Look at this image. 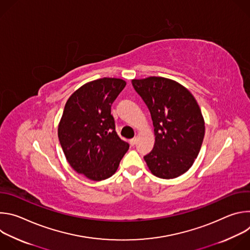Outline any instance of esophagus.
I'll return each instance as SVG.
<instances>
[{
    "label": "esophagus",
    "mask_w": 250,
    "mask_h": 250,
    "mask_svg": "<svg viewBox=\"0 0 250 250\" xmlns=\"http://www.w3.org/2000/svg\"><path fill=\"white\" fill-rule=\"evenodd\" d=\"M136 142H137V138H136V137H133V138H131V139L129 140V144H130L131 146H134L136 145Z\"/></svg>",
    "instance_id": "1"
}]
</instances>
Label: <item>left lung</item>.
Instances as JSON below:
<instances>
[{"mask_svg":"<svg viewBox=\"0 0 250 250\" xmlns=\"http://www.w3.org/2000/svg\"><path fill=\"white\" fill-rule=\"evenodd\" d=\"M154 126L153 149L144 158L153 175L173 179L184 174L197 158L205 135V122L194 96L184 86L163 77L133 79Z\"/></svg>","mask_w":250,"mask_h":250,"instance_id":"8db88e82","label":"left lung"}]
</instances>
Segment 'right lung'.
<instances>
[{"instance_id": "right-lung-1", "label": "right lung", "mask_w": 250, "mask_h": 250, "mask_svg": "<svg viewBox=\"0 0 250 250\" xmlns=\"http://www.w3.org/2000/svg\"><path fill=\"white\" fill-rule=\"evenodd\" d=\"M125 85L122 79L101 78L80 87L66 102L58 138L70 166L90 180L113 176L129 147L118 135L111 115Z\"/></svg>"}]
</instances>
